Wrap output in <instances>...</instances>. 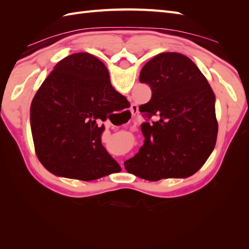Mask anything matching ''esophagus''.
<instances>
[{"instance_id": "34e87169", "label": "esophagus", "mask_w": 249, "mask_h": 249, "mask_svg": "<svg viewBox=\"0 0 249 249\" xmlns=\"http://www.w3.org/2000/svg\"><path fill=\"white\" fill-rule=\"evenodd\" d=\"M131 111H132V114H133V115H136L137 113H138V111H139L138 105H136V104H133V105H132V107H131Z\"/></svg>"}]
</instances>
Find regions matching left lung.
<instances>
[{"label":"left lung","instance_id":"left-lung-1","mask_svg":"<svg viewBox=\"0 0 249 249\" xmlns=\"http://www.w3.org/2000/svg\"><path fill=\"white\" fill-rule=\"evenodd\" d=\"M139 80L152 89L141 105L148 119L139 153L124 162L127 172L147 180L188 178L200 169L216 144L215 94L190 58L161 53L142 67Z\"/></svg>","mask_w":249,"mask_h":249}]
</instances>
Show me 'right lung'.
I'll list each match as a JSON object with an SVG mask.
<instances>
[{
    "instance_id": "obj_1",
    "label": "right lung",
    "mask_w": 249,
    "mask_h": 249,
    "mask_svg": "<svg viewBox=\"0 0 249 249\" xmlns=\"http://www.w3.org/2000/svg\"><path fill=\"white\" fill-rule=\"evenodd\" d=\"M126 99L112 87L107 67L88 53L58 62L37 90L30 109L35 152L59 177L92 180L122 170L102 144L108 114Z\"/></svg>"
}]
</instances>
